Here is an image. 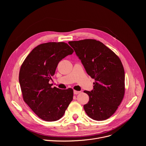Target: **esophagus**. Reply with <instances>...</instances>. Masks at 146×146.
I'll return each mask as SVG.
<instances>
[{
    "mask_svg": "<svg viewBox=\"0 0 146 146\" xmlns=\"http://www.w3.org/2000/svg\"><path fill=\"white\" fill-rule=\"evenodd\" d=\"M79 93H80V91H76V90H74V94H75V95H77V94H78Z\"/></svg>",
    "mask_w": 146,
    "mask_h": 146,
    "instance_id": "34e87169",
    "label": "esophagus"
}]
</instances>
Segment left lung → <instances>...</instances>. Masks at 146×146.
<instances>
[{
	"label": "left lung",
	"instance_id": "obj_1",
	"mask_svg": "<svg viewBox=\"0 0 146 146\" xmlns=\"http://www.w3.org/2000/svg\"><path fill=\"white\" fill-rule=\"evenodd\" d=\"M87 74L94 78V89L84 91L90 99L84 109L96 121L110 117L119 106L125 93V72L118 56L99 41L84 39L69 41Z\"/></svg>",
	"mask_w": 146,
	"mask_h": 146
}]
</instances>
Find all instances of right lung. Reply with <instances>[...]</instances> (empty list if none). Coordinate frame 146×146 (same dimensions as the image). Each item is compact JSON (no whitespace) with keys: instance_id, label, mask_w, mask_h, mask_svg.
<instances>
[{"instance_id":"obj_1","label":"right lung","mask_w":146,"mask_h":146,"mask_svg":"<svg viewBox=\"0 0 146 146\" xmlns=\"http://www.w3.org/2000/svg\"><path fill=\"white\" fill-rule=\"evenodd\" d=\"M73 52L64 42L41 44L29 53L21 66L19 82L24 100L44 121L60 119L73 100L72 88H52L49 81L59 61Z\"/></svg>"}]
</instances>
